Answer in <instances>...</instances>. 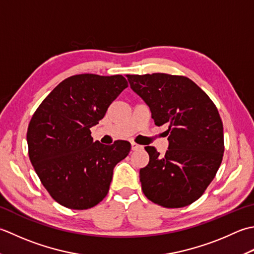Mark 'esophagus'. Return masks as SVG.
<instances>
[{"label":"esophagus","instance_id":"34e87169","mask_svg":"<svg viewBox=\"0 0 254 254\" xmlns=\"http://www.w3.org/2000/svg\"><path fill=\"white\" fill-rule=\"evenodd\" d=\"M142 149V146H140V144H138L136 142H131V150L132 151H136V150H140Z\"/></svg>","mask_w":254,"mask_h":254}]
</instances>
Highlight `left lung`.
I'll list each match as a JSON object with an SVG mask.
<instances>
[{
    "label": "left lung",
    "instance_id": "obj_1",
    "mask_svg": "<svg viewBox=\"0 0 254 254\" xmlns=\"http://www.w3.org/2000/svg\"><path fill=\"white\" fill-rule=\"evenodd\" d=\"M131 89L147 103L157 126L167 124L169 149L160 156L144 147L149 163L140 169L146 197L167 208L197 200L224 157V128L214 102L184 75L127 74Z\"/></svg>",
    "mask_w": 254,
    "mask_h": 254
}]
</instances>
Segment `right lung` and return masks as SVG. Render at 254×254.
<instances>
[{
	"label": "right lung",
	"instance_id": "add662e5",
	"mask_svg": "<svg viewBox=\"0 0 254 254\" xmlns=\"http://www.w3.org/2000/svg\"><path fill=\"white\" fill-rule=\"evenodd\" d=\"M128 86L121 74L92 73L66 77L34 113L27 129L28 156L41 184L57 203L89 209L104 199L115 165L130 143L93 142L90 128Z\"/></svg>",
	"mask_w": 254,
	"mask_h": 254
}]
</instances>
